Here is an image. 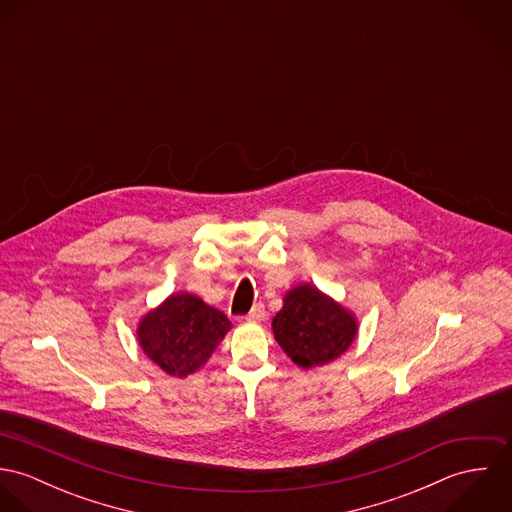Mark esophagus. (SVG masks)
Segmentation results:
<instances>
[{
  "mask_svg": "<svg viewBox=\"0 0 512 512\" xmlns=\"http://www.w3.org/2000/svg\"><path fill=\"white\" fill-rule=\"evenodd\" d=\"M264 315H266L264 305H262V303H256V305L250 309V313L246 315V319H248V321H262Z\"/></svg>",
  "mask_w": 512,
  "mask_h": 512,
  "instance_id": "1",
  "label": "esophagus"
}]
</instances>
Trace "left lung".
Wrapping results in <instances>:
<instances>
[{"instance_id": "obj_1", "label": "left lung", "mask_w": 512, "mask_h": 512, "mask_svg": "<svg viewBox=\"0 0 512 512\" xmlns=\"http://www.w3.org/2000/svg\"><path fill=\"white\" fill-rule=\"evenodd\" d=\"M272 329L286 355L303 368L331 363L357 337L355 317L311 284L288 292Z\"/></svg>"}]
</instances>
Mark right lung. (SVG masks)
I'll return each instance as SVG.
<instances>
[{"label": "right lung", "instance_id": "add662e5", "mask_svg": "<svg viewBox=\"0 0 512 512\" xmlns=\"http://www.w3.org/2000/svg\"><path fill=\"white\" fill-rule=\"evenodd\" d=\"M230 327L226 315L203 299L175 293L142 319L138 341L155 365L183 378L209 361Z\"/></svg>", "mask_w": 512, "mask_h": 512}]
</instances>
